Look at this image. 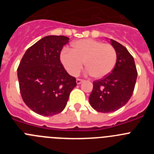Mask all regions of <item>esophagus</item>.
<instances>
[{"instance_id": "1", "label": "esophagus", "mask_w": 154, "mask_h": 154, "mask_svg": "<svg viewBox=\"0 0 154 154\" xmlns=\"http://www.w3.org/2000/svg\"><path fill=\"white\" fill-rule=\"evenodd\" d=\"M83 81L84 80L81 79H76V82H77V84H81Z\"/></svg>"}]
</instances>
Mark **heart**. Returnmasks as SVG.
Listing matches in <instances>:
<instances>
[{"instance_id": "heart-1", "label": "heart", "mask_w": 154, "mask_h": 154, "mask_svg": "<svg viewBox=\"0 0 154 154\" xmlns=\"http://www.w3.org/2000/svg\"><path fill=\"white\" fill-rule=\"evenodd\" d=\"M116 59L117 53L112 45L95 39L77 41L72 49H64L61 53V61L69 74L77 75L85 62L88 73L95 79L108 75L115 67Z\"/></svg>"}]
</instances>
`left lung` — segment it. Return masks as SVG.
<instances>
[{"label":"left lung","mask_w":154,"mask_h":154,"mask_svg":"<svg viewBox=\"0 0 154 154\" xmlns=\"http://www.w3.org/2000/svg\"><path fill=\"white\" fill-rule=\"evenodd\" d=\"M117 53L115 67L108 75L93 82L89 103L103 113L114 112L130 100L135 88L137 70L133 57L126 48L111 39Z\"/></svg>","instance_id":"obj_1"}]
</instances>
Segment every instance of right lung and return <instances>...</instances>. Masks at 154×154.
<instances>
[{"mask_svg":"<svg viewBox=\"0 0 154 154\" xmlns=\"http://www.w3.org/2000/svg\"><path fill=\"white\" fill-rule=\"evenodd\" d=\"M65 36H46L28 48L17 68V78L24 103L45 116L60 113L76 86L60 60L61 51L68 44Z\"/></svg>","mask_w":154,"mask_h":154,"instance_id":"add662e5","label":"right lung"}]
</instances>
